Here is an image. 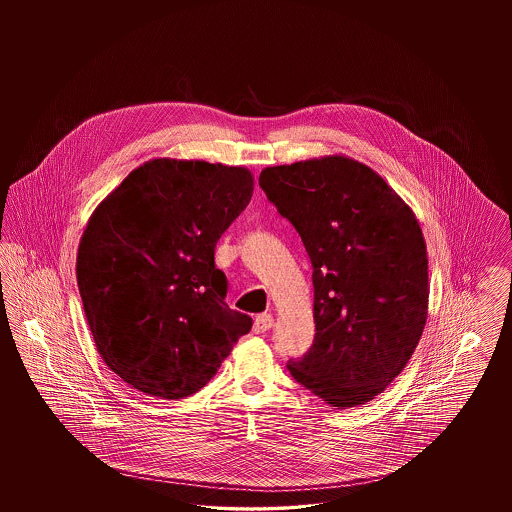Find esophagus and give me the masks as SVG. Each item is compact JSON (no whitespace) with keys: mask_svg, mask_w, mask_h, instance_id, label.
<instances>
[{"mask_svg":"<svg viewBox=\"0 0 512 512\" xmlns=\"http://www.w3.org/2000/svg\"><path fill=\"white\" fill-rule=\"evenodd\" d=\"M272 326H274V318H272V315H267V313L259 315V317L255 318V322H253V330L257 334H265Z\"/></svg>","mask_w":512,"mask_h":512,"instance_id":"34e87169","label":"esophagus"}]
</instances>
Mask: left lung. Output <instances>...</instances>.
<instances>
[{"mask_svg": "<svg viewBox=\"0 0 512 512\" xmlns=\"http://www.w3.org/2000/svg\"><path fill=\"white\" fill-rule=\"evenodd\" d=\"M259 184L313 265L317 334L288 368L334 409L365 405L407 366L428 318V253L413 209L347 155L267 167Z\"/></svg>", "mask_w": 512, "mask_h": 512, "instance_id": "left-lung-1", "label": "left lung"}]
</instances>
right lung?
<instances>
[{
  "instance_id": "1",
  "label": "right lung",
  "mask_w": 512,
  "mask_h": 512,
  "mask_svg": "<svg viewBox=\"0 0 512 512\" xmlns=\"http://www.w3.org/2000/svg\"><path fill=\"white\" fill-rule=\"evenodd\" d=\"M253 195L245 167L151 159L94 209L76 280L99 357L151 397L201 390L251 330L215 267L222 232Z\"/></svg>"
}]
</instances>
